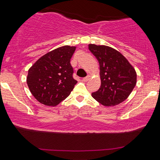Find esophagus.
I'll list each match as a JSON object with an SVG mask.
<instances>
[{"instance_id": "34e87169", "label": "esophagus", "mask_w": 160, "mask_h": 160, "mask_svg": "<svg viewBox=\"0 0 160 160\" xmlns=\"http://www.w3.org/2000/svg\"><path fill=\"white\" fill-rule=\"evenodd\" d=\"M89 79H90V76H87L85 78H83L82 80L83 81V82H87V81L89 80Z\"/></svg>"}]
</instances>
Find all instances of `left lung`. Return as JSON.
Instances as JSON below:
<instances>
[{"label": "left lung", "instance_id": "left-lung-1", "mask_svg": "<svg viewBox=\"0 0 160 160\" xmlns=\"http://www.w3.org/2000/svg\"><path fill=\"white\" fill-rule=\"evenodd\" d=\"M88 48L99 63L101 86L92 94L105 107L119 104L128 98L137 82L132 65L119 51L105 45L90 44Z\"/></svg>", "mask_w": 160, "mask_h": 160}]
</instances>
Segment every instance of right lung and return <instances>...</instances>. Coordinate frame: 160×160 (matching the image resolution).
I'll use <instances>...</instances> for the list:
<instances>
[{"label":"right lung","instance_id":"right-lung-1","mask_svg":"<svg viewBox=\"0 0 160 160\" xmlns=\"http://www.w3.org/2000/svg\"><path fill=\"white\" fill-rule=\"evenodd\" d=\"M76 47L63 46L39 58L29 69L27 83L32 95L46 106L58 105L70 95L78 82L70 63Z\"/></svg>","mask_w":160,"mask_h":160}]
</instances>
